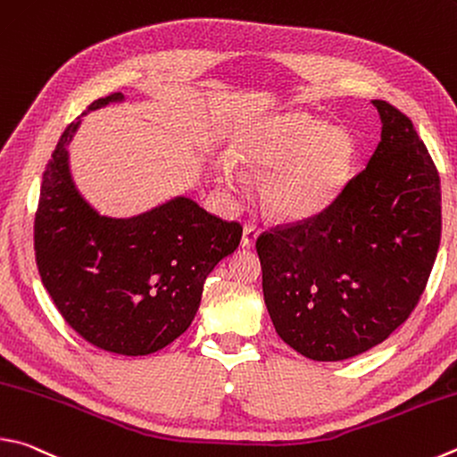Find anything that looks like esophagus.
Listing matches in <instances>:
<instances>
[{
    "label": "esophagus",
    "instance_id": "esophagus-1",
    "mask_svg": "<svg viewBox=\"0 0 457 457\" xmlns=\"http://www.w3.org/2000/svg\"><path fill=\"white\" fill-rule=\"evenodd\" d=\"M257 236H260V229H257L255 226H244V234H242V245L244 247H253L255 245V239Z\"/></svg>",
    "mask_w": 457,
    "mask_h": 457
}]
</instances>
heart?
I'll list each match as a JSON object with an SVG mask.
<instances>
[{
	"label": "heart",
	"instance_id": "b5f03b06",
	"mask_svg": "<svg viewBox=\"0 0 457 457\" xmlns=\"http://www.w3.org/2000/svg\"><path fill=\"white\" fill-rule=\"evenodd\" d=\"M355 145L342 126H326L308 112L265 118L239 131L234 160L262 176L260 197L279 220L312 218L342 192ZM218 178L229 189L244 186V173L226 162Z\"/></svg>",
	"mask_w": 457,
	"mask_h": 457
}]
</instances>
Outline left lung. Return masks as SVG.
Returning <instances> with one entry per match:
<instances>
[{
  "label": "left lung",
  "mask_w": 457,
  "mask_h": 457,
  "mask_svg": "<svg viewBox=\"0 0 457 457\" xmlns=\"http://www.w3.org/2000/svg\"><path fill=\"white\" fill-rule=\"evenodd\" d=\"M381 142L326 210L257 237L278 336L315 361L384 342L424 294L442 237L439 173L408 115L373 99Z\"/></svg>",
  "instance_id": "obj_1"
}]
</instances>
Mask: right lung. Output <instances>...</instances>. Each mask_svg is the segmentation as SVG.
Instances as JSON below:
<instances>
[{"mask_svg": "<svg viewBox=\"0 0 457 457\" xmlns=\"http://www.w3.org/2000/svg\"><path fill=\"white\" fill-rule=\"evenodd\" d=\"M112 102L123 96L99 97L87 112ZM79 123L65 128L41 181L33 223L39 276L86 342L120 355L154 353L189 328L205 278L236 252L242 226L184 195L134 218L99 215L70 173Z\"/></svg>", "mask_w": 457, "mask_h": 457, "instance_id": "add662e5", "label": "right lung"}]
</instances>
